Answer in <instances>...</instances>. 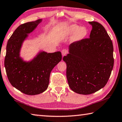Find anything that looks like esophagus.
Returning <instances> with one entry per match:
<instances>
[{
  "mask_svg": "<svg viewBox=\"0 0 122 122\" xmlns=\"http://www.w3.org/2000/svg\"><path fill=\"white\" fill-rule=\"evenodd\" d=\"M61 53H62V55L63 56H64V55H66V54L68 53V51H67V50L64 49V50H62Z\"/></svg>",
  "mask_w": 122,
  "mask_h": 122,
  "instance_id": "34e87169",
  "label": "esophagus"
}]
</instances>
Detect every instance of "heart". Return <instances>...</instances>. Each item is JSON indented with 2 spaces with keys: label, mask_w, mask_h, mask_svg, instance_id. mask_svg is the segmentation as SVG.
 <instances>
[{
  "label": "heart",
  "mask_w": 122,
  "mask_h": 122,
  "mask_svg": "<svg viewBox=\"0 0 122 122\" xmlns=\"http://www.w3.org/2000/svg\"><path fill=\"white\" fill-rule=\"evenodd\" d=\"M67 33L69 34H74L73 39L75 41H80L83 39L87 34V30L84 26H81L76 24H72L67 29Z\"/></svg>",
  "instance_id": "heart-1"
}]
</instances>
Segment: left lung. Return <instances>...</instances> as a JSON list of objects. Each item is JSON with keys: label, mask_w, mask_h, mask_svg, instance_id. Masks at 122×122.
<instances>
[{"label": "left lung", "mask_w": 122, "mask_h": 122, "mask_svg": "<svg viewBox=\"0 0 122 122\" xmlns=\"http://www.w3.org/2000/svg\"><path fill=\"white\" fill-rule=\"evenodd\" d=\"M88 23L92 26L89 38L71 44L69 53L63 58L70 88L84 95L93 93L106 85L114 62L113 45L105 28L97 22Z\"/></svg>", "instance_id": "left-lung-1"}]
</instances>
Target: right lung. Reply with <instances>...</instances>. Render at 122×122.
<instances>
[{"label":"right lung","instance_id":"add662e5","mask_svg":"<svg viewBox=\"0 0 122 122\" xmlns=\"http://www.w3.org/2000/svg\"><path fill=\"white\" fill-rule=\"evenodd\" d=\"M38 19L21 24L8 39L4 65L8 79L13 87L27 95L41 93L47 89L51 72L62 59L60 52H40L29 62L20 56L22 45L38 24Z\"/></svg>","mask_w":122,"mask_h":122}]
</instances>
